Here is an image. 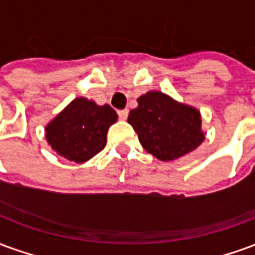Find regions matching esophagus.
Returning a JSON list of instances; mask_svg holds the SVG:
<instances>
[{
  "mask_svg": "<svg viewBox=\"0 0 255 255\" xmlns=\"http://www.w3.org/2000/svg\"><path fill=\"white\" fill-rule=\"evenodd\" d=\"M119 117L122 120H126L128 117V109H123V111H119Z\"/></svg>",
  "mask_w": 255,
  "mask_h": 255,
  "instance_id": "34e87169",
  "label": "esophagus"
}]
</instances>
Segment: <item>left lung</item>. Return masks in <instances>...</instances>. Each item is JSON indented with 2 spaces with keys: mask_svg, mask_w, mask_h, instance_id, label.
<instances>
[{
  "mask_svg": "<svg viewBox=\"0 0 255 255\" xmlns=\"http://www.w3.org/2000/svg\"><path fill=\"white\" fill-rule=\"evenodd\" d=\"M143 149L161 161H172L202 143L201 113L161 91H149L138 98V108L128 115Z\"/></svg>",
  "mask_w": 255,
  "mask_h": 255,
  "instance_id": "obj_1",
  "label": "left lung"
}]
</instances>
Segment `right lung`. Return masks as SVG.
<instances>
[{
	"instance_id": "add662e5",
	"label": "right lung",
	"mask_w": 255,
	"mask_h": 255,
	"mask_svg": "<svg viewBox=\"0 0 255 255\" xmlns=\"http://www.w3.org/2000/svg\"><path fill=\"white\" fill-rule=\"evenodd\" d=\"M117 117L109 105L75 98L46 126L47 143L67 160L86 162L105 147L108 129Z\"/></svg>"
}]
</instances>
